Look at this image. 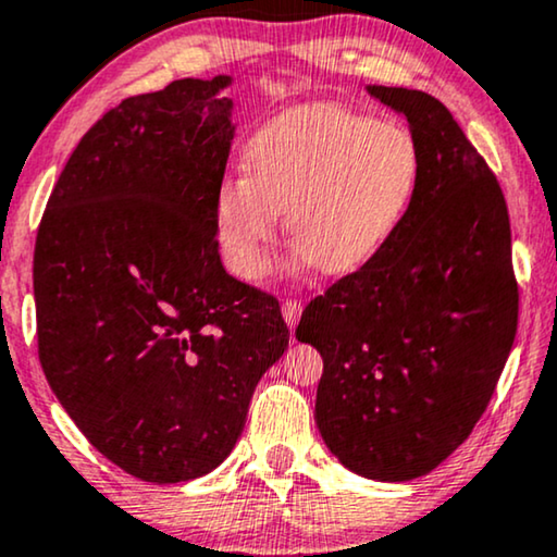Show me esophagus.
<instances>
[{"instance_id":"obj_1","label":"esophagus","mask_w":557,"mask_h":557,"mask_svg":"<svg viewBox=\"0 0 557 557\" xmlns=\"http://www.w3.org/2000/svg\"><path fill=\"white\" fill-rule=\"evenodd\" d=\"M301 311H304L301 301H294V299H286L284 301V307H281V314H284V322L288 324V330H294V326L299 324Z\"/></svg>"}]
</instances>
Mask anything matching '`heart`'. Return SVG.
Masks as SVG:
<instances>
[{"label": "heart", "instance_id": "obj_1", "mask_svg": "<svg viewBox=\"0 0 557 557\" xmlns=\"http://www.w3.org/2000/svg\"><path fill=\"white\" fill-rule=\"evenodd\" d=\"M243 170L215 187L212 233L235 276L261 281L281 210L296 238V263L349 273L372 261L406 223L421 154L406 128L322 103L258 128Z\"/></svg>", "mask_w": 557, "mask_h": 557}]
</instances>
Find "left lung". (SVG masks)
<instances>
[{
    "mask_svg": "<svg viewBox=\"0 0 557 557\" xmlns=\"http://www.w3.org/2000/svg\"><path fill=\"white\" fill-rule=\"evenodd\" d=\"M421 154L400 231L304 309L296 339L324 372L314 418L342 467L375 482L429 474L482 418L517 334L499 182L451 111L423 90L368 86Z\"/></svg>",
    "mask_w": 557,
    "mask_h": 557,
    "instance_id": "8db88e82",
    "label": "left lung"
}]
</instances>
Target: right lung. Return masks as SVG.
<instances>
[{
    "instance_id": "obj_1",
    "label": "right lung",
    "mask_w": 557,
    "mask_h": 557,
    "mask_svg": "<svg viewBox=\"0 0 557 557\" xmlns=\"http://www.w3.org/2000/svg\"><path fill=\"white\" fill-rule=\"evenodd\" d=\"M231 86L182 78L121 101L78 141L37 231L45 377L83 436L141 482L220 467L288 347L278 301L225 273L212 233Z\"/></svg>"
}]
</instances>
